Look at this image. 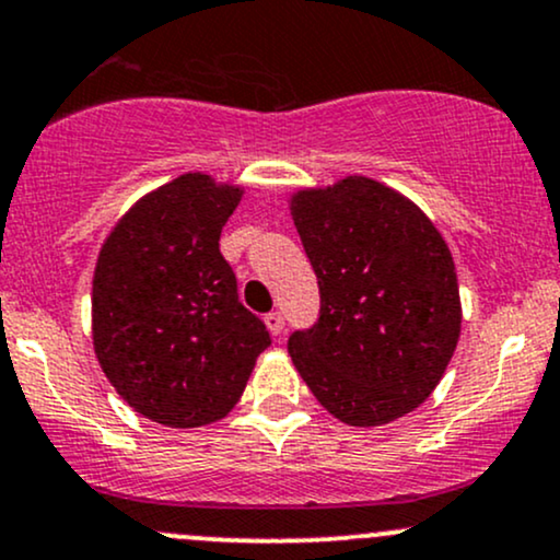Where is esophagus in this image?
<instances>
[{
	"mask_svg": "<svg viewBox=\"0 0 560 560\" xmlns=\"http://www.w3.org/2000/svg\"><path fill=\"white\" fill-rule=\"evenodd\" d=\"M266 326H268V331L273 334V337H279V334L284 331V316H281L279 311H271L266 316Z\"/></svg>",
	"mask_w": 560,
	"mask_h": 560,
	"instance_id": "1",
	"label": "esophagus"
}]
</instances>
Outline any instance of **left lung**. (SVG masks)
<instances>
[{
	"label": "left lung",
	"mask_w": 560,
	"mask_h": 560,
	"mask_svg": "<svg viewBox=\"0 0 560 560\" xmlns=\"http://www.w3.org/2000/svg\"><path fill=\"white\" fill-rule=\"evenodd\" d=\"M320 311L289 337L316 400L350 427H382L432 395L460 337L455 262L434 223L365 176L292 197Z\"/></svg>",
	"instance_id": "8db88e82"
}]
</instances>
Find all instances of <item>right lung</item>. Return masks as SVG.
<instances>
[{
	"mask_svg": "<svg viewBox=\"0 0 560 560\" xmlns=\"http://www.w3.org/2000/svg\"><path fill=\"white\" fill-rule=\"evenodd\" d=\"M240 199V186L184 173L141 197L100 249L96 361L137 413L163 427L223 419L271 345L218 247Z\"/></svg>",
	"mask_w": 560,
	"mask_h": 560,
	"instance_id": "1",
	"label": "right lung"
}]
</instances>
